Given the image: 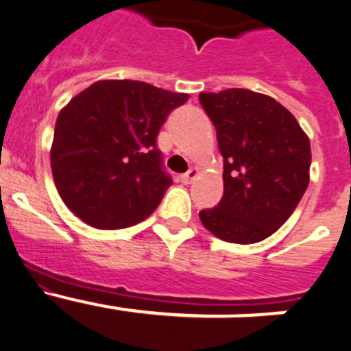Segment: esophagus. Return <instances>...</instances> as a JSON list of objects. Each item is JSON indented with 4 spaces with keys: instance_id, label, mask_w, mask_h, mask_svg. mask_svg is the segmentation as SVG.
Returning a JSON list of instances; mask_svg holds the SVG:
<instances>
[{
    "instance_id": "obj_1",
    "label": "esophagus",
    "mask_w": 351,
    "mask_h": 351,
    "mask_svg": "<svg viewBox=\"0 0 351 351\" xmlns=\"http://www.w3.org/2000/svg\"><path fill=\"white\" fill-rule=\"evenodd\" d=\"M196 176H197V169H196V167H193V169H189L187 173H184V175L180 176V182L187 185V184H191V182H193Z\"/></svg>"
}]
</instances>
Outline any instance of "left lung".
Listing matches in <instances>:
<instances>
[{"instance_id": "1", "label": "left lung", "mask_w": 351, "mask_h": 351, "mask_svg": "<svg viewBox=\"0 0 351 351\" xmlns=\"http://www.w3.org/2000/svg\"><path fill=\"white\" fill-rule=\"evenodd\" d=\"M217 130L224 194L203 208V226L231 243L261 242L288 221L309 185L311 146L298 121L272 97L243 88L199 93Z\"/></svg>"}]
</instances>
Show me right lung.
<instances>
[{
    "label": "right lung",
    "mask_w": 351,
    "mask_h": 351,
    "mask_svg": "<svg viewBox=\"0 0 351 351\" xmlns=\"http://www.w3.org/2000/svg\"><path fill=\"white\" fill-rule=\"evenodd\" d=\"M189 100L143 81H99L58 114L51 167L63 203L99 230L145 221L173 184L157 136Z\"/></svg>",
    "instance_id": "right-lung-1"
}]
</instances>
